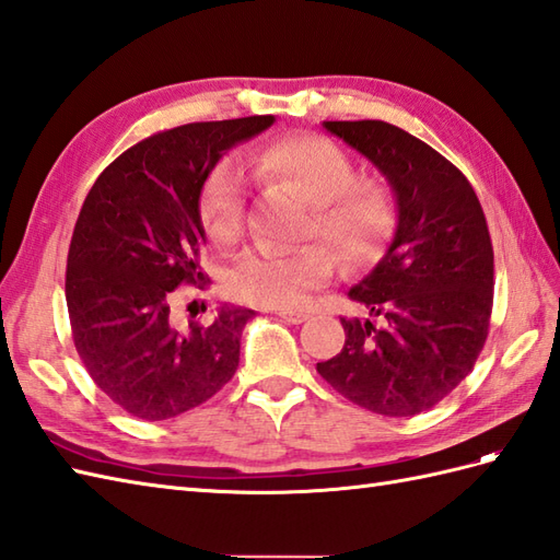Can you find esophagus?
Returning a JSON list of instances; mask_svg holds the SVG:
<instances>
[{"label": "esophagus", "mask_w": 560, "mask_h": 560, "mask_svg": "<svg viewBox=\"0 0 560 560\" xmlns=\"http://www.w3.org/2000/svg\"><path fill=\"white\" fill-rule=\"evenodd\" d=\"M278 316L284 323H292V325H302V323L308 320V313L306 311H292V308H280Z\"/></svg>", "instance_id": "obj_1"}]
</instances>
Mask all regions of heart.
Masks as SVG:
<instances>
[{
	"instance_id": "obj_1",
	"label": "heart",
	"mask_w": 560,
	"mask_h": 560,
	"mask_svg": "<svg viewBox=\"0 0 560 560\" xmlns=\"http://www.w3.org/2000/svg\"><path fill=\"white\" fill-rule=\"evenodd\" d=\"M252 171L261 183L302 197L311 207L308 233L330 244L349 266L373 264L397 225L392 189L380 180H357L349 154L325 138L296 135L272 142L252 159ZM199 213L215 242H233L242 233L244 185L235 163L215 168ZM332 272V254L316 244L292 252L254 249L230 268L228 292L247 304L294 308Z\"/></svg>"
}]
</instances>
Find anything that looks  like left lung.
I'll use <instances>...</instances> for the list:
<instances>
[{"label":"left lung","instance_id":"1","mask_svg":"<svg viewBox=\"0 0 560 560\" xmlns=\"http://www.w3.org/2000/svg\"><path fill=\"white\" fill-rule=\"evenodd\" d=\"M385 175L397 230L349 296L345 347L323 380L368 411L404 418L456 389L480 357L494 302V252L475 189L452 161L385 120H323ZM373 317L384 323L375 328Z\"/></svg>","mask_w":560,"mask_h":560}]
</instances>
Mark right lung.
Returning a JSON list of instances; mask_svg holds the SVG:
<instances>
[{
    "mask_svg": "<svg viewBox=\"0 0 560 560\" xmlns=\"http://www.w3.org/2000/svg\"><path fill=\"white\" fill-rule=\"evenodd\" d=\"M276 116L189 122L152 135L108 166L80 209L66 268L73 342L122 411L168 420L211 399L240 363L252 308L223 304L177 323L173 292L207 280L199 199L215 163Z\"/></svg>",
    "mask_w": 560,
    "mask_h": 560,
    "instance_id": "add662e5",
    "label": "right lung"
}]
</instances>
